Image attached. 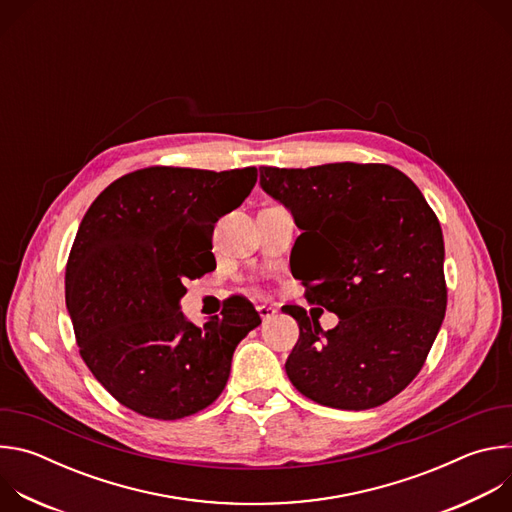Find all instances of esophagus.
Segmentation results:
<instances>
[{"mask_svg":"<svg viewBox=\"0 0 512 512\" xmlns=\"http://www.w3.org/2000/svg\"><path fill=\"white\" fill-rule=\"evenodd\" d=\"M257 312H259L261 320H271V318L277 314V310H275L273 306H267V304H261V306H257Z\"/></svg>","mask_w":512,"mask_h":512,"instance_id":"34e87169","label":"esophagus"}]
</instances>
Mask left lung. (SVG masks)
Masks as SVG:
<instances>
[{"label": "left lung", "instance_id": "left-lung-1", "mask_svg": "<svg viewBox=\"0 0 512 512\" xmlns=\"http://www.w3.org/2000/svg\"><path fill=\"white\" fill-rule=\"evenodd\" d=\"M259 172L261 188L302 229L291 273L310 304L338 316L324 332L304 308H281L300 326L285 362L289 381L334 409L387 403L421 371L446 316L440 221L421 190L387 164Z\"/></svg>", "mask_w": 512, "mask_h": 512}]
</instances>
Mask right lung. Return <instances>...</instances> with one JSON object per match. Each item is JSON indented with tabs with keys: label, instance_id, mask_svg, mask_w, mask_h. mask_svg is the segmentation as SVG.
<instances>
[{
	"label": "right lung",
	"instance_id": "add662e5",
	"mask_svg": "<svg viewBox=\"0 0 512 512\" xmlns=\"http://www.w3.org/2000/svg\"><path fill=\"white\" fill-rule=\"evenodd\" d=\"M255 182V168H145L109 184L83 216L66 263V310L95 379L135 413L168 421L208 407L237 344L261 324L245 298L204 326L180 310L184 281L216 267L214 223Z\"/></svg>",
	"mask_w": 512,
	"mask_h": 512
}]
</instances>
